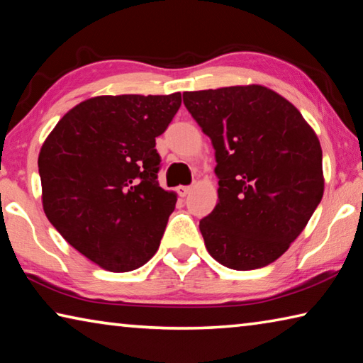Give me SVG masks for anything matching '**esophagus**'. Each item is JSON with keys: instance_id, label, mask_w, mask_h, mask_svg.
I'll return each instance as SVG.
<instances>
[{"instance_id": "obj_1", "label": "esophagus", "mask_w": 363, "mask_h": 363, "mask_svg": "<svg viewBox=\"0 0 363 363\" xmlns=\"http://www.w3.org/2000/svg\"><path fill=\"white\" fill-rule=\"evenodd\" d=\"M190 192H192V186H179V187H177V194H179L181 196H186Z\"/></svg>"}]
</instances>
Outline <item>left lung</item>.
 <instances>
[{"label": "left lung", "instance_id": "8db88e82", "mask_svg": "<svg viewBox=\"0 0 363 363\" xmlns=\"http://www.w3.org/2000/svg\"><path fill=\"white\" fill-rule=\"evenodd\" d=\"M182 99L216 152L219 201L200 220L208 253L233 270L269 266L320 203V140L290 101L262 84L186 91Z\"/></svg>", "mask_w": 363, "mask_h": 363}]
</instances>
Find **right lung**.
Wrapping results in <instances>:
<instances>
[{"instance_id":"1","label":"right lung","mask_w":363,"mask_h":363,"mask_svg":"<svg viewBox=\"0 0 363 363\" xmlns=\"http://www.w3.org/2000/svg\"><path fill=\"white\" fill-rule=\"evenodd\" d=\"M181 107L169 96H96L70 108L41 145L43 210L57 232L110 272L157 253L177 196L160 187L155 138Z\"/></svg>"}]
</instances>
